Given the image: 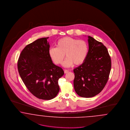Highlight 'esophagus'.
Wrapping results in <instances>:
<instances>
[{
  "mask_svg": "<svg viewBox=\"0 0 130 130\" xmlns=\"http://www.w3.org/2000/svg\"><path fill=\"white\" fill-rule=\"evenodd\" d=\"M69 72V70H64V73H68Z\"/></svg>",
  "mask_w": 130,
  "mask_h": 130,
  "instance_id": "esophagus-1",
  "label": "esophagus"
}]
</instances>
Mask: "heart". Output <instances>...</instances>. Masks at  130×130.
Returning a JSON list of instances; mask_svg holds the SVG:
<instances>
[{
	"label": "heart",
	"mask_w": 130,
	"mask_h": 130,
	"mask_svg": "<svg viewBox=\"0 0 130 130\" xmlns=\"http://www.w3.org/2000/svg\"><path fill=\"white\" fill-rule=\"evenodd\" d=\"M88 51L87 43L83 40L66 37L59 40L56 47H51L48 51L51 59L56 64L62 62L65 54L67 57L62 65L70 67L75 63L79 65L85 61Z\"/></svg>",
	"instance_id": "1"
}]
</instances>
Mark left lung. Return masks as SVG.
Here are the masks:
<instances>
[{"mask_svg":"<svg viewBox=\"0 0 130 130\" xmlns=\"http://www.w3.org/2000/svg\"><path fill=\"white\" fill-rule=\"evenodd\" d=\"M89 50L84 62L73 70L74 87L83 98H91L102 91L107 82L111 68V60L107 48L90 36Z\"/></svg>","mask_w":130,"mask_h":130,"instance_id":"left-lung-1","label":"left lung"}]
</instances>
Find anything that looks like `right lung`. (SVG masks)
I'll return each mask as SVG.
<instances>
[{"label":"right lung","mask_w":130,"mask_h":130,"mask_svg":"<svg viewBox=\"0 0 130 130\" xmlns=\"http://www.w3.org/2000/svg\"><path fill=\"white\" fill-rule=\"evenodd\" d=\"M48 37L42 38L26 45L19 56L18 72L27 88L36 98L50 100L60 90L58 79L64 74L49 55Z\"/></svg>","instance_id":"right-lung-1"}]
</instances>
